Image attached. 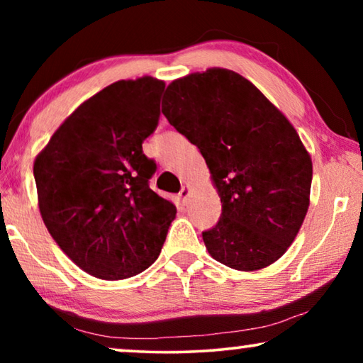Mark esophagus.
I'll return each instance as SVG.
<instances>
[{"label":"esophagus","mask_w":363,"mask_h":363,"mask_svg":"<svg viewBox=\"0 0 363 363\" xmlns=\"http://www.w3.org/2000/svg\"><path fill=\"white\" fill-rule=\"evenodd\" d=\"M190 192H192V189H190V186H184V187L181 189L179 199H181V201H182L184 205L187 203V200H189V196H190Z\"/></svg>","instance_id":"esophagus-1"}]
</instances>
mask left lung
Returning <instances> with one entry per match:
<instances>
[{"label":"left lung","instance_id":"1","mask_svg":"<svg viewBox=\"0 0 363 363\" xmlns=\"http://www.w3.org/2000/svg\"><path fill=\"white\" fill-rule=\"evenodd\" d=\"M162 112L196 145L223 203L203 232L213 259L253 272L286 253L311 201L312 160L290 120L240 73L213 67L168 84Z\"/></svg>","mask_w":363,"mask_h":363}]
</instances>
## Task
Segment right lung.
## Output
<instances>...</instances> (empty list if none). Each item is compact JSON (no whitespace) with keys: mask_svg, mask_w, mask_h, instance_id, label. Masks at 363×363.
I'll use <instances>...</instances> for the list:
<instances>
[{"mask_svg":"<svg viewBox=\"0 0 363 363\" xmlns=\"http://www.w3.org/2000/svg\"><path fill=\"white\" fill-rule=\"evenodd\" d=\"M163 89L152 77L112 83L73 110L35 158L43 223L96 279H130L150 267L176 218V206L149 187L157 164L143 152Z\"/></svg>","mask_w":363,"mask_h":363,"instance_id":"add662e5","label":"right lung"}]
</instances>
